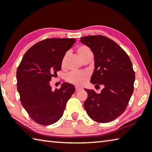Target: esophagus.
Listing matches in <instances>:
<instances>
[{"label":"esophagus","instance_id":"34e87169","mask_svg":"<svg viewBox=\"0 0 152 152\" xmlns=\"http://www.w3.org/2000/svg\"><path fill=\"white\" fill-rule=\"evenodd\" d=\"M81 89H82L81 87H79L77 86H75V91H81Z\"/></svg>","mask_w":152,"mask_h":152}]
</instances>
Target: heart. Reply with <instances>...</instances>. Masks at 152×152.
<instances>
[{
  "instance_id": "obj_1",
  "label": "heart",
  "mask_w": 152,
  "mask_h": 152,
  "mask_svg": "<svg viewBox=\"0 0 152 152\" xmlns=\"http://www.w3.org/2000/svg\"><path fill=\"white\" fill-rule=\"evenodd\" d=\"M79 57L83 58L89 53H91V50L89 47L85 45H81L77 49ZM66 55L64 56L62 60V66L65 64ZM89 77V74L87 71H71L66 75L65 80L69 83L75 85V86H82L87 81Z\"/></svg>"
}]
</instances>
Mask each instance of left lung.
Returning <instances> with one entry per match:
<instances>
[{
  "label": "left lung",
  "instance_id": "left-lung-1",
  "mask_svg": "<svg viewBox=\"0 0 152 152\" xmlns=\"http://www.w3.org/2000/svg\"><path fill=\"white\" fill-rule=\"evenodd\" d=\"M81 42L94 55L91 82L95 86H104L100 94L85 89L88 94L85 110L93 120L110 122L124 112L134 92L135 72L132 61L119 45L105 36L83 37Z\"/></svg>",
  "mask_w": 152,
  "mask_h": 152
}]
</instances>
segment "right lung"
<instances>
[{"instance_id":"add662e5","label":"right lung","mask_w":152,"mask_h":152,"mask_svg":"<svg viewBox=\"0 0 152 152\" xmlns=\"http://www.w3.org/2000/svg\"><path fill=\"white\" fill-rule=\"evenodd\" d=\"M75 42L71 39H46L34 44L24 55L17 71L20 103L36 123L48 126L62 117L66 102L75 89L64 83L53 91L52 77L61 69L66 52Z\"/></svg>"}]
</instances>
